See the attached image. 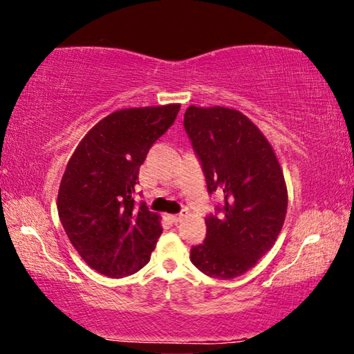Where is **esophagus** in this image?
<instances>
[{
  "instance_id": "obj_1",
  "label": "esophagus",
  "mask_w": 354,
  "mask_h": 354,
  "mask_svg": "<svg viewBox=\"0 0 354 354\" xmlns=\"http://www.w3.org/2000/svg\"><path fill=\"white\" fill-rule=\"evenodd\" d=\"M187 214H189L187 211H183L181 214H178V215H170V220L173 221V223H178V221H179V220H183Z\"/></svg>"
}]
</instances>
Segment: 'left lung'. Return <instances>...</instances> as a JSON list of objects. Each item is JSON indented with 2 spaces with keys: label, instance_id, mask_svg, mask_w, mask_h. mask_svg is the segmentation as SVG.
<instances>
[{
  "label": "left lung",
  "instance_id": "8db88e82",
  "mask_svg": "<svg viewBox=\"0 0 354 354\" xmlns=\"http://www.w3.org/2000/svg\"><path fill=\"white\" fill-rule=\"evenodd\" d=\"M184 128L201 160L207 192H223L221 215H209L206 239L190 261L211 278L248 272L273 247L287 214V185L274 149L237 109L189 106Z\"/></svg>",
  "mask_w": 354,
  "mask_h": 354
}]
</instances>
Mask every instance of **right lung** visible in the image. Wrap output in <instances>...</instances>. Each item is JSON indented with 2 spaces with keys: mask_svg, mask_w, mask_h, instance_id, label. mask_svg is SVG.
<instances>
[{
  "mask_svg": "<svg viewBox=\"0 0 354 354\" xmlns=\"http://www.w3.org/2000/svg\"><path fill=\"white\" fill-rule=\"evenodd\" d=\"M181 104L118 109L77 143L57 192V212L71 245L88 267L123 278L145 266L159 236L160 215L134 203L139 170Z\"/></svg>",
  "mask_w": 354,
  "mask_h": 354,
  "instance_id": "obj_1",
  "label": "right lung"
}]
</instances>
